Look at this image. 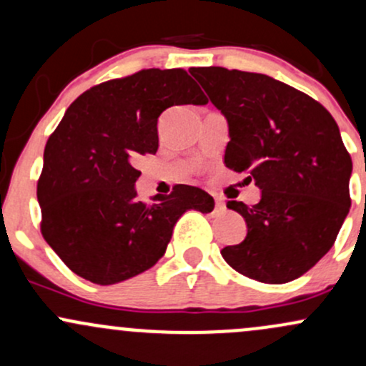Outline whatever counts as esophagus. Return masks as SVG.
Returning <instances> with one entry per match:
<instances>
[{
  "label": "esophagus",
  "mask_w": 366,
  "mask_h": 366,
  "mask_svg": "<svg viewBox=\"0 0 366 366\" xmlns=\"http://www.w3.org/2000/svg\"><path fill=\"white\" fill-rule=\"evenodd\" d=\"M213 212L217 213V215H224V213L227 212V208H225V204L222 203L220 199H215V208H213Z\"/></svg>",
  "instance_id": "34e87169"
}]
</instances>
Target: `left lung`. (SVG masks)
Listing matches in <instances>:
<instances>
[{
  "mask_svg": "<svg viewBox=\"0 0 366 366\" xmlns=\"http://www.w3.org/2000/svg\"><path fill=\"white\" fill-rule=\"evenodd\" d=\"M189 72L229 122L225 167L262 189L253 207L227 203L244 217L247 236L222 256L258 282H291L334 246L350 212L352 162L337 124L308 94L268 75Z\"/></svg>",
  "mask_w": 366,
  "mask_h": 366,
  "instance_id": "left-lung-1",
  "label": "left lung"
}]
</instances>
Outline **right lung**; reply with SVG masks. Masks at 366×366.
<instances>
[{"label":"right lung","mask_w":366,"mask_h":366,"mask_svg":"<svg viewBox=\"0 0 366 366\" xmlns=\"http://www.w3.org/2000/svg\"><path fill=\"white\" fill-rule=\"evenodd\" d=\"M207 103L184 69H144L70 104L46 142L37 201L41 234L74 274L99 285L139 275L165 254L184 212H212L203 189L179 184L148 204L134 187L136 163L158 151V117Z\"/></svg>","instance_id":"obj_1"}]
</instances>
